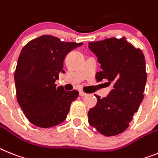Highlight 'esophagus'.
<instances>
[{"instance_id":"esophagus-1","label":"esophagus","mask_w":158,"mask_h":158,"mask_svg":"<svg viewBox=\"0 0 158 158\" xmlns=\"http://www.w3.org/2000/svg\"><path fill=\"white\" fill-rule=\"evenodd\" d=\"M79 94H80L81 97H84V96H85L87 94H85V92H83V91H80V92H79Z\"/></svg>"}]
</instances>
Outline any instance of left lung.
I'll list each match as a JSON object with an SVG mask.
<instances>
[{
  "mask_svg": "<svg viewBox=\"0 0 158 158\" xmlns=\"http://www.w3.org/2000/svg\"><path fill=\"white\" fill-rule=\"evenodd\" d=\"M89 48L98 57L101 71L98 81L103 79L113 84L106 98H97V104L88 112L89 123L106 136L118 135L128 127L144 98L147 81L145 59L126 38H110L89 43Z\"/></svg>",
  "mask_w": 158,
  "mask_h": 158,
  "instance_id": "left-lung-1",
  "label": "left lung"
}]
</instances>
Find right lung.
<instances>
[{
    "label": "right lung",
    "instance_id": "add662e5",
    "mask_svg": "<svg viewBox=\"0 0 158 158\" xmlns=\"http://www.w3.org/2000/svg\"><path fill=\"white\" fill-rule=\"evenodd\" d=\"M82 44L45 35L30 41L21 51L14 73L17 98L32 124L48 128L65 120L79 93L65 91L55 82L60 73H64L65 56Z\"/></svg>",
    "mask_w": 158,
    "mask_h": 158
}]
</instances>
